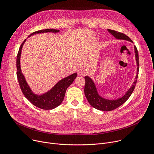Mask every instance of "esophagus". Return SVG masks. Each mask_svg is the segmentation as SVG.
I'll list each match as a JSON object with an SVG mask.
<instances>
[{"mask_svg":"<svg viewBox=\"0 0 154 154\" xmlns=\"http://www.w3.org/2000/svg\"><path fill=\"white\" fill-rule=\"evenodd\" d=\"M78 75L79 76H81V77H84L86 75V72L84 71H83V70H80V71H79Z\"/></svg>","mask_w":154,"mask_h":154,"instance_id":"34e87169","label":"esophagus"}]
</instances>
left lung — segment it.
Listing matches in <instances>:
<instances>
[{"label":"left lung","instance_id":"left-lung-1","mask_svg":"<svg viewBox=\"0 0 154 154\" xmlns=\"http://www.w3.org/2000/svg\"><path fill=\"white\" fill-rule=\"evenodd\" d=\"M108 31L118 39H124V40L129 41L131 42H133L132 40H131L128 36H127V35H125L122 33L118 32L115 30H110V29H108ZM134 48H135V58H136V61L137 64V75L135 77V80L134 82V84L131 85L130 88L128 90V91L125 93V94L122 97L116 100H108L102 97L99 95L97 91L95 84L93 81V80L88 76L85 77V85L84 88L85 94L88 101V102L90 103V105L92 106L101 111H106V112L112 111L118 108L121 105H122L130 97V96H131V93H133L135 88L137 79L138 77V72H139L138 52L137 47L135 46H134Z\"/></svg>","mask_w":154,"mask_h":154}]
</instances>
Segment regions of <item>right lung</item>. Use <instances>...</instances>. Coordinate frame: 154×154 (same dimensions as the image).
<instances>
[{
	"label": "right lung",
	"mask_w": 154,
	"mask_h": 154,
	"mask_svg": "<svg viewBox=\"0 0 154 154\" xmlns=\"http://www.w3.org/2000/svg\"><path fill=\"white\" fill-rule=\"evenodd\" d=\"M59 30H55L53 29L41 30L31 33L29 36V37L36 33L46 32L57 33L59 32ZM26 40V39H25L20 45L16 58V67L17 71L16 74L21 91L23 92V94L25 96V97L33 105H34L36 107L43 109H54L59 106L61 103L64 99L66 91L68 86H69L72 83V82L76 78L77 74L74 73L67 77L64 78L63 79L60 80L50 91L45 94H43L42 95H36L34 94L30 88V87L28 85L24 75L22 74L20 69V58L21 50L22 48H23V46Z\"/></svg>",
	"instance_id": "1"
}]
</instances>
